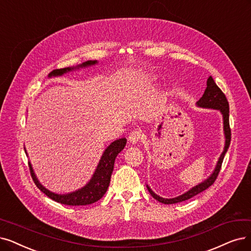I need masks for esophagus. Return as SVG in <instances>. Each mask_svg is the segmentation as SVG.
I'll return each mask as SVG.
<instances>
[{
    "label": "esophagus",
    "mask_w": 251,
    "mask_h": 251,
    "mask_svg": "<svg viewBox=\"0 0 251 251\" xmlns=\"http://www.w3.org/2000/svg\"><path fill=\"white\" fill-rule=\"evenodd\" d=\"M141 137H142L141 131H140V129H134V131H132L128 135V141L133 144L137 143L141 140Z\"/></svg>",
    "instance_id": "esophagus-1"
}]
</instances>
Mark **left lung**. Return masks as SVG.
<instances>
[{
    "mask_svg": "<svg viewBox=\"0 0 251 251\" xmlns=\"http://www.w3.org/2000/svg\"><path fill=\"white\" fill-rule=\"evenodd\" d=\"M197 105L200 107H204V108H212V109H217L220 110V112L223 113L224 116V129H225V135H226V146H225V150L224 152L220 155L218 163L216 165V168L214 170L213 174L210 176L207 180H205L204 182L200 183L199 185L193 187L188 192H186L185 194L179 196L177 198H173V199H164L160 198L157 195H155L151 189H150L147 186L148 192L150 193L156 201L163 203V204H175V203H179V202H183L186 201V200L193 198L195 196H197L198 194L204 192L205 189H207L209 186H211L220 172V169H222V165L224 162V157L226 152L227 151V148L230 144V127H229V120H228V116H229V111H228V102L226 100V95L223 93L222 89H220L215 81L213 80V78L210 76L207 80V87L204 92V95L202 96V98L199 100L197 102Z\"/></svg>",
    "mask_w": 251,
    "mask_h": 251,
    "instance_id": "left-lung-1",
    "label": "left lung"
}]
</instances>
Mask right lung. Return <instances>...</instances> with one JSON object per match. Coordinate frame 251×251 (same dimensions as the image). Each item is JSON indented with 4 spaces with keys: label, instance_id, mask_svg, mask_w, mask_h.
<instances>
[{
    "label": "right lung",
    "instance_id": "1",
    "mask_svg": "<svg viewBox=\"0 0 251 251\" xmlns=\"http://www.w3.org/2000/svg\"><path fill=\"white\" fill-rule=\"evenodd\" d=\"M97 61H88L80 65L79 67H86L95 65ZM74 68H63V69H56L49 74V76H56V75H63L66 72L71 71ZM126 144V139L122 138L115 140L111 145L108 146V148L105 150L104 154L101 157V160L98 165V168L93 176V178L84 187L81 189L77 190V192L68 194V195H56L54 193L49 192L48 189L43 187L39 183L38 179L36 178L31 164H28L29 171H31L32 178L34 180L35 184L37 187L44 193L48 198H50L53 201L61 203L63 205L68 206H83V205H89L93 204L101 199L105 193L107 192L110 179H111V174L113 172L114 168V160L117 154L122 151Z\"/></svg>",
    "mask_w": 251,
    "mask_h": 251
}]
</instances>
